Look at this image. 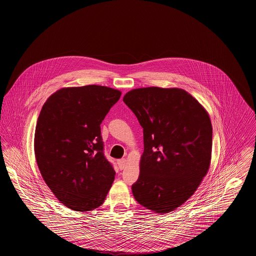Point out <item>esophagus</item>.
<instances>
[{
  "instance_id": "obj_1",
  "label": "esophagus",
  "mask_w": 256,
  "mask_h": 256,
  "mask_svg": "<svg viewBox=\"0 0 256 256\" xmlns=\"http://www.w3.org/2000/svg\"><path fill=\"white\" fill-rule=\"evenodd\" d=\"M126 164H127V162H126V160H125V158H122V160H117V164H118L120 170H122L125 168Z\"/></svg>"
}]
</instances>
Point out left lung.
Segmentation results:
<instances>
[{
	"label": "left lung",
	"instance_id": "left-lung-1",
	"mask_svg": "<svg viewBox=\"0 0 256 256\" xmlns=\"http://www.w3.org/2000/svg\"><path fill=\"white\" fill-rule=\"evenodd\" d=\"M123 102L143 127L140 176L132 185L136 201L156 213L182 205L206 176L212 152L207 111L182 88L132 90Z\"/></svg>",
	"mask_w": 256,
	"mask_h": 256
}]
</instances>
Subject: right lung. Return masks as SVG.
<instances>
[{
	"instance_id": "right-lung-1",
	"label": "right lung",
	"mask_w": 256,
	"mask_h": 256,
	"mask_svg": "<svg viewBox=\"0 0 256 256\" xmlns=\"http://www.w3.org/2000/svg\"><path fill=\"white\" fill-rule=\"evenodd\" d=\"M120 96L102 86L65 88L40 111L34 136L38 168L58 200L74 211L100 206L114 180L100 124Z\"/></svg>"
}]
</instances>
